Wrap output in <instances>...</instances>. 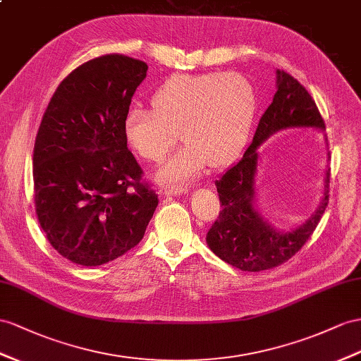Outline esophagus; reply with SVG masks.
I'll list each match as a JSON object with an SVG mask.
<instances>
[{
  "mask_svg": "<svg viewBox=\"0 0 361 361\" xmlns=\"http://www.w3.org/2000/svg\"><path fill=\"white\" fill-rule=\"evenodd\" d=\"M188 189L186 188H181V186H166L164 189H163V193L164 195H171V197H180V195H183L184 192H186Z\"/></svg>",
  "mask_w": 361,
  "mask_h": 361,
  "instance_id": "1",
  "label": "esophagus"
}]
</instances>
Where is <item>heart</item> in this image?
<instances>
[{
	"label": "heart",
	"instance_id": "1",
	"mask_svg": "<svg viewBox=\"0 0 361 361\" xmlns=\"http://www.w3.org/2000/svg\"><path fill=\"white\" fill-rule=\"evenodd\" d=\"M154 111L134 106L123 120L129 147L146 161H160L184 145L157 172L161 183H188L207 164L223 166L241 149L255 114V92L236 73L177 75L151 97Z\"/></svg>",
	"mask_w": 361,
	"mask_h": 361
}]
</instances>
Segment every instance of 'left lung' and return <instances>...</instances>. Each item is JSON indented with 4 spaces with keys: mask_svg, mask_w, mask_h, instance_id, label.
I'll return each mask as SVG.
<instances>
[{
    "mask_svg": "<svg viewBox=\"0 0 361 361\" xmlns=\"http://www.w3.org/2000/svg\"><path fill=\"white\" fill-rule=\"evenodd\" d=\"M276 94L256 128L253 142L241 160L215 181L223 210L209 228L206 241L219 259L243 271H262L286 262L316 230L328 206L329 169L323 180V197L314 214L293 230L273 227L256 207L255 180L259 146L283 129H319L325 122L310 92L283 70L276 71ZM325 137L326 151L328 138ZM329 161V151L326 152Z\"/></svg>",
    "mask_w": 361,
    "mask_h": 361,
    "instance_id": "obj_1",
    "label": "left lung"
}]
</instances>
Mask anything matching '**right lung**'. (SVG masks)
I'll return each instance as SVG.
<instances>
[{"label":"right lung","instance_id":"add662e5","mask_svg":"<svg viewBox=\"0 0 361 361\" xmlns=\"http://www.w3.org/2000/svg\"><path fill=\"white\" fill-rule=\"evenodd\" d=\"M146 71L123 54L91 59L61 82L42 116L33 149L36 215L73 264L97 267L131 250L159 206L123 134Z\"/></svg>","mask_w":361,"mask_h":361}]
</instances>
